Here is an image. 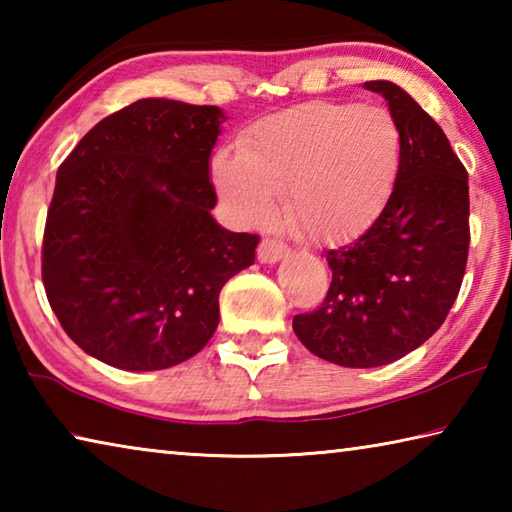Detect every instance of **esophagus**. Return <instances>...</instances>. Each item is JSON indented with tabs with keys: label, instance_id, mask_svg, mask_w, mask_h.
Here are the masks:
<instances>
[{
	"label": "esophagus",
	"instance_id": "esophagus-1",
	"mask_svg": "<svg viewBox=\"0 0 512 512\" xmlns=\"http://www.w3.org/2000/svg\"><path fill=\"white\" fill-rule=\"evenodd\" d=\"M287 255H289V248L277 239H262V244L257 248V259L262 264H275Z\"/></svg>",
	"mask_w": 512,
	"mask_h": 512
}]
</instances>
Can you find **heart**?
Returning <instances> with one entry per match:
<instances>
[{
    "instance_id": "1",
    "label": "heart",
    "mask_w": 512,
    "mask_h": 512,
    "mask_svg": "<svg viewBox=\"0 0 512 512\" xmlns=\"http://www.w3.org/2000/svg\"><path fill=\"white\" fill-rule=\"evenodd\" d=\"M402 151L400 124L386 108L311 101L257 121L239 151L216 153L212 178L239 221H271L284 192L293 235L343 244L384 212Z\"/></svg>"
}]
</instances>
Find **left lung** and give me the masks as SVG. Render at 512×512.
<instances>
[{"label":"left lung","instance_id":"obj_1","mask_svg":"<svg viewBox=\"0 0 512 512\" xmlns=\"http://www.w3.org/2000/svg\"><path fill=\"white\" fill-rule=\"evenodd\" d=\"M363 88L381 94L400 124V176L379 219L352 244L327 250L323 305L293 318L300 343L343 368L386 366L433 336L461 289L470 248L467 171L443 128L397 83Z\"/></svg>","mask_w":512,"mask_h":512}]
</instances>
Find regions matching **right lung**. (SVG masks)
I'll return each mask as SVG.
<instances>
[{"instance_id": "add662e5", "label": "right lung", "mask_w": 512, "mask_h": 512, "mask_svg": "<svg viewBox=\"0 0 512 512\" xmlns=\"http://www.w3.org/2000/svg\"><path fill=\"white\" fill-rule=\"evenodd\" d=\"M219 106L140 99L101 119L60 164L42 282L79 348L149 372L201 352L219 293L255 264L257 235L216 223L210 153Z\"/></svg>"}]
</instances>
